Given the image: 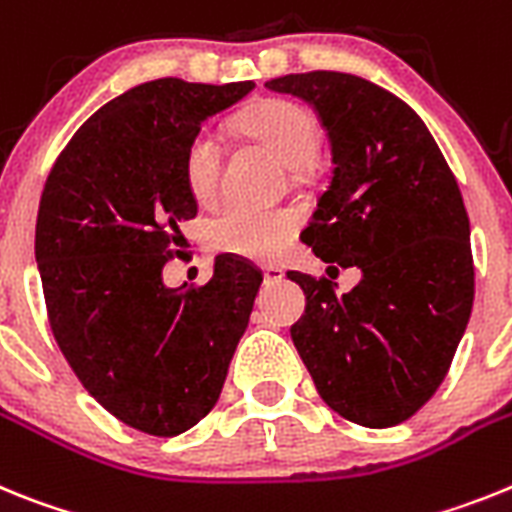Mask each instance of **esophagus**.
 <instances>
[{"mask_svg":"<svg viewBox=\"0 0 512 512\" xmlns=\"http://www.w3.org/2000/svg\"><path fill=\"white\" fill-rule=\"evenodd\" d=\"M262 278H265V286H273V283L283 281V270L278 265H265L262 268Z\"/></svg>","mask_w":512,"mask_h":512,"instance_id":"1","label":"esophagus"}]
</instances>
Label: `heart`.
I'll list each match as a JSON object with an SVG mask.
<instances>
[{
	"label": "heart",
	"mask_w": 512,
	"mask_h": 512,
	"mask_svg": "<svg viewBox=\"0 0 512 512\" xmlns=\"http://www.w3.org/2000/svg\"><path fill=\"white\" fill-rule=\"evenodd\" d=\"M239 126L250 139L273 151L278 162L293 170V175H301L304 167L314 162L322 141V128L314 113L291 100L260 102L239 118ZM221 167L224 149L219 136L203 128L190 139L182 159L185 185L201 206L216 201L221 188ZM296 226V213L286 208H252L234 203L208 224V244L226 255L270 262L286 250Z\"/></svg>",
	"instance_id": "obj_1"
}]
</instances>
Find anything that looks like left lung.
<instances>
[{
    "label": "left lung",
    "mask_w": 512,
    "mask_h": 512,
    "mask_svg": "<svg viewBox=\"0 0 512 512\" xmlns=\"http://www.w3.org/2000/svg\"><path fill=\"white\" fill-rule=\"evenodd\" d=\"M265 87L309 102L330 136V188L301 239L361 270L342 296L327 278L288 273L306 293L291 340L337 415L399 425L446 379L469 324L474 262L456 177L420 115L379 84L309 71Z\"/></svg>",
    "instance_id": "8db88e82"
}]
</instances>
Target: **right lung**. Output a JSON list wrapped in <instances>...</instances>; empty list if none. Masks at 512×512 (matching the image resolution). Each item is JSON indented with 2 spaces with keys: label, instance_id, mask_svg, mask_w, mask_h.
<instances>
[{
  "label": "right lung",
  "instance_id": "obj_1",
  "mask_svg": "<svg viewBox=\"0 0 512 512\" xmlns=\"http://www.w3.org/2000/svg\"><path fill=\"white\" fill-rule=\"evenodd\" d=\"M252 87H131L84 121L43 188L35 262L53 337L84 389L141 433L172 438L213 410L250 322L262 273L247 260L219 255L198 288H167L162 268L198 213L185 149Z\"/></svg>",
  "mask_w": 512,
  "mask_h": 512
}]
</instances>
